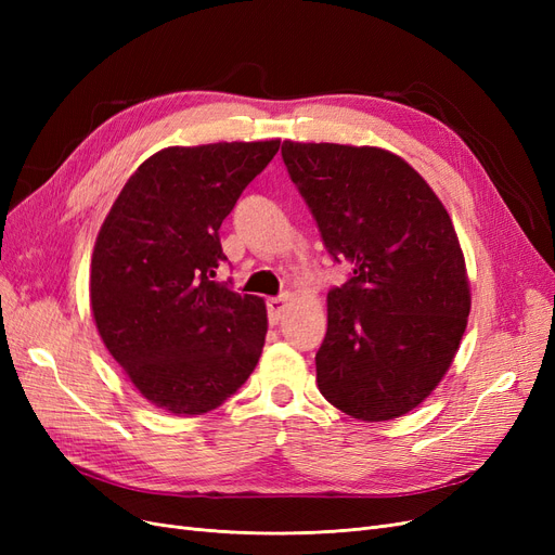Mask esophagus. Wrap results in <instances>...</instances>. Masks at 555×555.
I'll use <instances>...</instances> for the list:
<instances>
[{
    "label": "esophagus",
    "mask_w": 555,
    "mask_h": 555,
    "mask_svg": "<svg viewBox=\"0 0 555 555\" xmlns=\"http://www.w3.org/2000/svg\"><path fill=\"white\" fill-rule=\"evenodd\" d=\"M287 296H275V298H268L266 300V310H268V319H271V324H280L284 310H287Z\"/></svg>",
    "instance_id": "1"
}]
</instances>
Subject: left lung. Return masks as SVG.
Wrapping results in <instances>:
<instances>
[{
	"label": "left lung",
	"mask_w": 555,
	"mask_h": 555,
	"mask_svg": "<svg viewBox=\"0 0 555 555\" xmlns=\"http://www.w3.org/2000/svg\"><path fill=\"white\" fill-rule=\"evenodd\" d=\"M282 159L331 259L351 266L326 298L319 391L361 422L408 414L440 384L467 326L469 287L451 217L386 150L284 141Z\"/></svg>",
	"instance_id": "obj_1"
}]
</instances>
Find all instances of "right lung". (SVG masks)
Here are the masks:
<instances>
[{
    "mask_svg": "<svg viewBox=\"0 0 555 555\" xmlns=\"http://www.w3.org/2000/svg\"><path fill=\"white\" fill-rule=\"evenodd\" d=\"M280 141L166 147L122 188L99 231L90 300L113 359L157 408L204 414L261 357L266 306L215 271L220 227Z\"/></svg>",
    "mask_w": 555,
    "mask_h": 555,
    "instance_id": "1",
    "label": "right lung"
}]
</instances>
